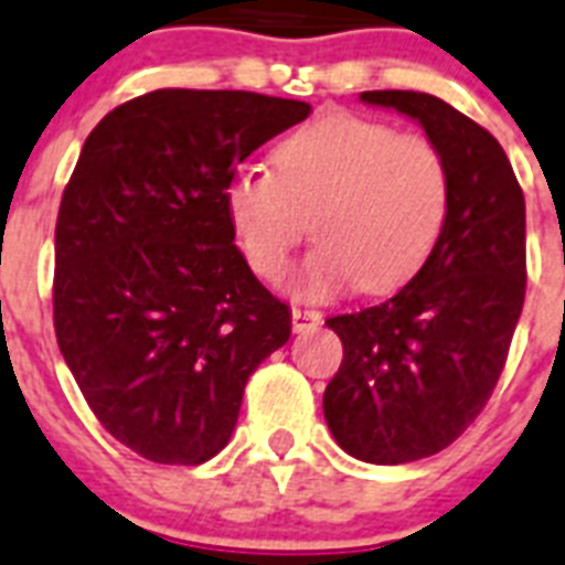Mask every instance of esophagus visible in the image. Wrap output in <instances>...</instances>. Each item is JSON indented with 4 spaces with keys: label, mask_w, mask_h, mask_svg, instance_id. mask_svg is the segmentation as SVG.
<instances>
[{
    "label": "esophagus",
    "mask_w": 565,
    "mask_h": 565,
    "mask_svg": "<svg viewBox=\"0 0 565 565\" xmlns=\"http://www.w3.org/2000/svg\"><path fill=\"white\" fill-rule=\"evenodd\" d=\"M319 324H322V313H319V310L292 307V330H296V333H305V330L319 328Z\"/></svg>",
    "instance_id": "obj_1"
}]
</instances>
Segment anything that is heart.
I'll list each match as a JSON object with an SVG mask.
<instances>
[{
  "instance_id": "b5f03b06",
  "label": "heart",
  "mask_w": 565,
  "mask_h": 565,
  "mask_svg": "<svg viewBox=\"0 0 565 565\" xmlns=\"http://www.w3.org/2000/svg\"><path fill=\"white\" fill-rule=\"evenodd\" d=\"M449 164L420 132L330 113L275 148L273 171L243 164L226 182L228 226L249 269L278 281L307 235L319 237L290 287L328 298L360 284L388 292L433 255L447 226Z\"/></svg>"
}]
</instances>
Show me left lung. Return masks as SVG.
Here are the masks:
<instances>
[{
    "label": "left lung",
    "mask_w": 565,
    "mask_h": 565,
    "mask_svg": "<svg viewBox=\"0 0 565 565\" xmlns=\"http://www.w3.org/2000/svg\"><path fill=\"white\" fill-rule=\"evenodd\" d=\"M415 118L449 164V214L433 255L392 298L330 316L345 356L324 388V420L348 456L406 465L473 424L525 301V196L505 150L473 118L426 92H362Z\"/></svg>",
    "instance_id": "left-lung-1"
}]
</instances>
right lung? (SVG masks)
<instances>
[{"instance_id":"1","label":"right lung","mask_w":565,"mask_h":565,"mask_svg":"<svg viewBox=\"0 0 565 565\" xmlns=\"http://www.w3.org/2000/svg\"><path fill=\"white\" fill-rule=\"evenodd\" d=\"M307 116L258 92L156 89L86 136L54 228V333L100 426L148 461L217 456L249 374L290 339L223 191Z\"/></svg>"}]
</instances>
